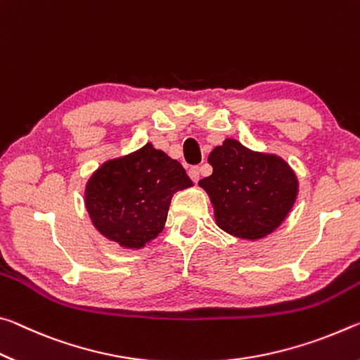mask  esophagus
Here are the masks:
<instances>
[{
  "mask_svg": "<svg viewBox=\"0 0 360 360\" xmlns=\"http://www.w3.org/2000/svg\"><path fill=\"white\" fill-rule=\"evenodd\" d=\"M188 175H190V179L194 181V184H198L199 176H201V169H199L198 166L190 167V170H188Z\"/></svg>",
  "mask_w": 360,
  "mask_h": 360,
  "instance_id": "34e87169",
  "label": "esophagus"
}]
</instances>
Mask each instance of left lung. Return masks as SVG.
Segmentation results:
<instances>
[{
  "instance_id": "left-lung-1",
  "label": "left lung",
  "mask_w": 360,
  "mask_h": 360,
  "mask_svg": "<svg viewBox=\"0 0 360 360\" xmlns=\"http://www.w3.org/2000/svg\"><path fill=\"white\" fill-rule=\"evenodd\" d=\"M207 161L214 172L199 186L209 194L215 223L225 233L247 240L263 239L290 214L298 176L285 159L225 139Z\"/></svg>"
}]
</instances>
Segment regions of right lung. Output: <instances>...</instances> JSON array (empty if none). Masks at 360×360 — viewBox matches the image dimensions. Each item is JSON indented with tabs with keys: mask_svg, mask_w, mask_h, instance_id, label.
<instances>
[{
	"mask_svg": "<svg viewBox=\"0 0 360 360\" xmlns=\"http://www.w3.org/2000/svg\"><path fill=\"white\" fill-rule=\"evenodd\" d=\"M193 186L181 164L153 143L105 161L84 188L94 228L127 250H141L164 229L176 191Z\"/></svg>",
	"mask_w": 360,
	"mask_h": 360,
	"instance_id": "add662e5",
	"label": "right lung"
}]
</instances>
